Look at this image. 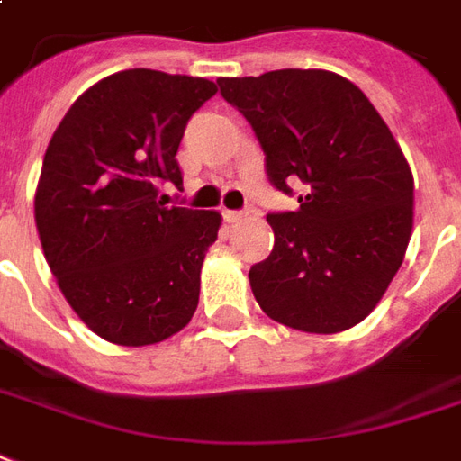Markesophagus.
<instances>
[{
	"mask_svg": "<svg viewBox=\"0 0 461 461\" xmlns=\"http://www.w3.org/2000/svg\"><path fill=\"white\" fill-rule=\"evenodd\" d=\"M248 216L245 211H223V218H226L228 223H238V221H243Z\"/></svg>",
	"mask_w": 461,
	"mask_h": 461,
	"instance_id": "34e87169",
	"label": "esophagus"
}]
</instances>
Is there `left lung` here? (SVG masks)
<instances>
[{
  "instance_id": "1",
  "label": "left lung",
  "mask_w": 461,
  "mask_h": 461,
  "mask_svg": "<svg viewBox=\"0 0 461 461\" xmlns=\"http://www.w3.org/2000/svg\"><path fill=\"white\" fill-rule=\"evenodd\" d=\"M265 152L269 185L299 209L267 213L275 248L250 267L259 309L303 333L365 321L399 272L413 228V175L365 92L328 70L221 77Z\"/></svg>"
}]
</instances>
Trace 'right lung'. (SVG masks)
<instances>
[{
	"mask_svg": "<svg viewBox=\"0 0 461 461\" xmlns=\"http://www.w3.org/2000/svg\"><path fill=\"white\" fill-rule=\"evenodd\" d=\"M213 82L123 70L89 86L48 145L36 226L50 272L86 328L126 348L160 342L192 321L216 211L167 206L182 186L177 150Z\"/></svg>",
	"mask_w": 461,
	"mask_h": 461,
	"instance_id": "add662e5",
	"label": "right lung"
}]
</instances>
